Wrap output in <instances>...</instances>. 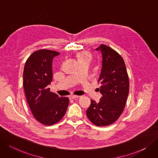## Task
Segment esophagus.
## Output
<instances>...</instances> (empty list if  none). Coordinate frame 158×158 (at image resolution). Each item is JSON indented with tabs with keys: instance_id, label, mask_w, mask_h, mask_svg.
<instances>
[{
	"instance_id": "1",
	"label": "esophagus",
	"mask_w": 158,
	"mask_h": 158,
	"mask_svg": "<svg viewBox=\"0 0 158 158\" xmlns=\"http://www.w3.org/2000/svg\"><path fill=\"white\" fill-rule=\"evenodd\" d=\"M78 97H80V96H78V95H71L70 96V98L71 99H75V98H78Z\"/></svg>"
}]
</instances>
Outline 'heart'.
Here are the masks:
<instances>
[{
    "instance_id": "obj_1",
    "label": "heart",
    "mask_w": 158,
    "mask_h": 158,
    "mask_svg": "<svg viewBox=\"0 0 158 158\" xmlns=\"http://www.w3.org/2000/svg\"><path fill=\"white\" fill-rule=\"evenodd\" d=\"M91 58V54L87 52H82L78 54V61L88 60H90Z\"/></svg>"
}]
</instances>
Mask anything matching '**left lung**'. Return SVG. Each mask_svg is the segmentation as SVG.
Returning <instances> with one entry per match:
<instances>
[{
  "label": "left lung",
  "instance_id": "8db88e82",
  "mask_svg": "<svg viewBox=\"0 0 158 158\" xmlns=\"http://www.w3.org/2000/svg\"><path fill=\"white\" fill-rule=\"evenodd\" d=\"M102 58L98 82L102 97L98 103L91 100L87 116L97 127L115 123L122 114L129 93V78L124 60L111 48L102 44L96 48Z\"/></svg>",
  "mask_w": 158,
  "mask_h": 158
}]
</instances>
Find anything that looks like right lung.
<instances>
[{
	"instance_id": "1",
	"label": "right lung",
	"mask_w": 158,
	"mask_h": 158,
	"mask_svg": "<svg viewBox=\"0 0 158 158\" xmlns=\"http://www.w3.org/2000/svg\"><path fill=\"white\" fill-rule=\"evenodd\" d=\"M59 54L54 50H37L24 67L23 87L30 110L37 121L47 126L64 117L69 103L68 97H60L48 87L52 80V60Z\"/></svg>"
}]
</instances>
